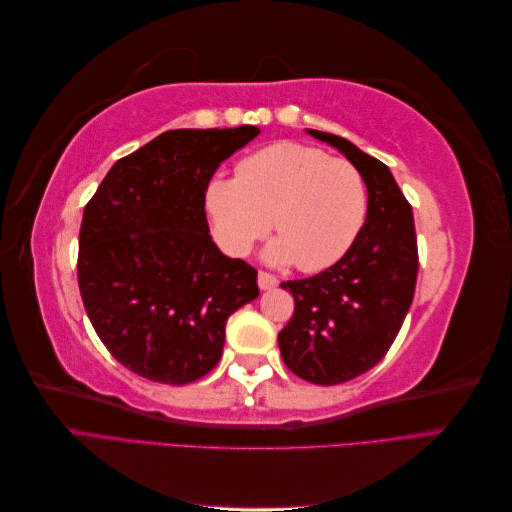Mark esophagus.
Segmentation results:
<instances>
[{"mask_svg":"<svg viewBox=\"0 0 512 512\" xmlns=\"http://www.w3.org/2000/svg\"><path fill=\"white\" fill-rule=\"evenodd\" d=\"M277 284V277L275 275H271V273H267V271H260L258 273V286H260V290H271V288H275Z\"/></svg>","mask_w":512,"mask_h":512,"instance_id":"1","label":"esophagus"}]
</instances>
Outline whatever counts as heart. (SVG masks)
Returning a JSON list of instances; mask_svg holds the SVG:
<instances>
[{
    "instance_id": "heart-1",
    "label": "heart",
    "mask_w": 512,
    "mask_h": 512,
    "mask_svg": "<svg viewBox=\"0 0 512 512\" xmlns=\"http://www.w3.org/2000/svg\"><path fill=\"white\" fill-rule=\"evenodd\" d=\"M367 190L359 170L322 149L277 143L243 160L237 179L207 188L213 235L232 256L250 252L273 224L275 262L320 271L342 258L359 235Z\"/></svg>"
}]
</instances>
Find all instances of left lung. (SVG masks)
Instances as JSON below:
<instances>
[{"instance_id": "1", "label": "left lung", "mask_w": 512, "mask_h": 512, "mask_svg": "<svg viewBox=\"0 0 512 512\" xmlns=\"http://www.w3.org/2000/svg\"><path fill=\"white\" fill-rule=\"evenodd\" d=\"M337 147L367 185V218L333 267L284 282L294 314L277 335L282 359L299 378L331 386L382 361L414 299L418 250L412 207L391 170L346 138L307 130Z\"/></svg>"}]
</instances>
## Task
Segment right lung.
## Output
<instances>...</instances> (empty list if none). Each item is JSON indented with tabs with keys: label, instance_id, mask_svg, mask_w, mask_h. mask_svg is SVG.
Wrapping results in <instances>:
<instances>
[{
	"label": "right lung",
	"instance_id": "right-lung-1",
	"mask_svg": "<svg viewBox=\"0 0 512 512\" xmlns=\"http://www.w3.org/2000/svg\"><path fill=\"white\" fill-rule=\"evenodd\" d=\"M256 126L168 130L108 170L85 207L79 288L106 350L134 374L188 384L218 365L258 271L209 235L205 194Z\"/></svg>",
	"mask_w": 512,
	"mask_h": 512
}]
</instances>
